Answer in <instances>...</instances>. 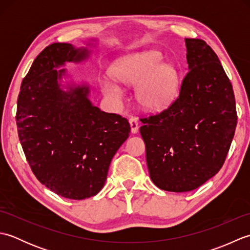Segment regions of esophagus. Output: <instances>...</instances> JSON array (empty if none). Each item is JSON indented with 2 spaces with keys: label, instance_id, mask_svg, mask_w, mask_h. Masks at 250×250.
<instances>
[{
  "label": "esophagus",
  "instance_id": "1",
  "mask_svg": "<svg viewBox=\"0 0 250 250\" xmlns=\"http://www.w3.org/2000/svg\"><path fill=\"white\" fill-rule=\"evenodd\" d=\"M130 125H131V132L133 134H136L139 132V119L135 118V117H131L129 119Z\"/></svg>",
  "mask_w": 250,
  "mask_h": 250
}]
</instances>
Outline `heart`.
<instances>
[{"instance_id": "1", "label": "heart", "mask_w": 250, "mask_h": 250, "mask_svg": "<svg viewBox=\"0 0 250 250\" xmlns=\"http://www.w3.org/2000/svg\"><path fill=\"white\" fill-rule=\"evenodd\" d=\"M117 81L136 86V99L143 109L151 113L167 109L178 93V74L169 64L163 63L160 52L147 50L125 56L113 66ZM102 92L110 103L119 106L125 90L108 76L100 79Z\"/></svg>"}]
</instances>
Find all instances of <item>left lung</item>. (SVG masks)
<instances>
[{
  "label": "left lung",
  "instance_id": "obj_1",
  "mask_svg": "<svg viewBox=\"0 0 250 250\" xmlns=\"http://www.w3.org/2000/svg\"><path fill=\"white\" fill-rule=\"evenodd\" d=\"M188 74L175 102L141 119L152 183L187 192L219 172L237 124L232 84L218 57L204 41L185 39Z\"/></svg>",
  "mask_w": 250,
  "mask_h": 250
}]
</instances>
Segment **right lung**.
Returning a JSON list of instances; mask_svg holds the SVG:
<instances>
[{
  "mask_svg": "<svg viewBox=\"0 0 250 250\" xmlns=\"http://www.w3.org/2000/svg\"><path fill=\"white\" fill-rule=\"evenodd\" d=\"M99 43L94 37L83 47H46L23 78L17 101L18 135L32 172L52 192L71 200L100 192L131 130L125 118L93 105L89 83H76L64 68L89 60Z\"/></svg>",
  "mask_w": 250,
  "mask_h": 250,
  "instance_id": "add662e5",
  "label": "right lung"
}]
</instances>
